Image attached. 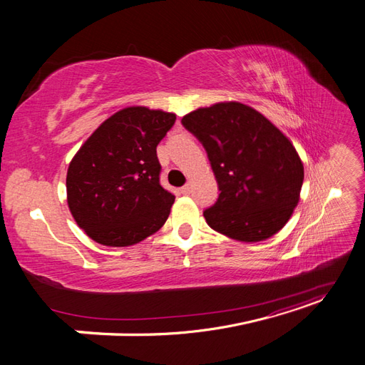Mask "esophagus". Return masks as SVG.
<instances>
[{
	"label": "esophagus",
	"instance_id": "34e87169",
	"mask_svg": "<svg viewBox=\"0 0 365 365\" xmlns=\"http://www.w3.org/2000/svg\"><path fill=\"white\" fill-rule=\"evenodd\" d=\"M190 192H192L190 184H185L184 187H181V193H182V195H190Z\"/></svg>",
	"mask_w": 365,
	"mask_h": 365
}]
</instances>
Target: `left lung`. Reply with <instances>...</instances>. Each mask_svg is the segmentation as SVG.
<instances>
[{"label": "left lung", "mask_w": 365, "mask_h": 365, "mask_svg": "<svg viewBox=\"0 0 365 365\" xmlns=\"http://www.w3.org/2000/svg\"><path fill=\"white\" fill-rule=\"evenodd\" d=\"M204 146L219 187L207 224L231 239L260 242L288 222L304 180L300 157L256 109L237 102L200 108L181 120Z\"/></svg>", "instance_id": "1"}]
</instances>
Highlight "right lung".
I'll use <instances>...</instances> for the list:
<instances>
[{
    "instance_id": "add662e5",
    "label": "right lung",
    "mask_w": 365,
    "mask_h": 365,
    "mask_svg": "<svg viewBox=\"0 0 365 365\" xmlns=\"http://www.w3.org/2000/svg\"><path fill=\"white\" fill-rule=\"evenodd\" d=\"M176 115L130 106L105 120L70 163V212L106 247H128L158 231L175 196L160 184L158 143Z\"/></svg>"
}]
</instances>
